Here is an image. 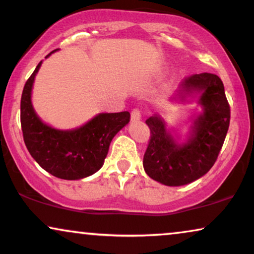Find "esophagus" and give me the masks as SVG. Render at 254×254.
<instances>
[{
	"label": "esophagus",
	"mask_w": 254,
	"mask_h": 254,
	"mask_svg": "<svg viewBox=\"0 0 254 254\" xmlns=\"http://www.w3.org/2000/svg\"><path fill=\"white\" fill-rule=\"evenodd\" d=\"M130 117H131V120H133V121L140 120V119H141V111H140V109H137V107H135V109L131 110Z\"/></svg>",
	"instance_id": "obj_1"
}]
</instances>
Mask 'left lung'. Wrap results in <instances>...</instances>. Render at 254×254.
I'll return each instance as SVG.
<instances>
[{"label": "left lung", "mask_w": 254, "mask_h": 254, "mask_svg": "<svg viewBox=\"0 0 254 254\" xmlns=\"http://www.w3.org/2000/svg\"><path fill=\"white\" fill-rule=\"evenodd\" d=\"M182 91H200L203 106L185 144L177 143L161 118L154 116L145 121L150 138L143 157L144 171L168 186L186 185L206 175L216 162L230 124V105L217 75H190L183 81Z\"/></svg>", "instance_id": "obj_1"}]
</instances>
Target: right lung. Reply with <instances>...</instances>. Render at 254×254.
Segmentation results:
<instances>
[{
	"instance_id": "add662e5",
	"label": "right lung",
	"mask_w": 254,
	"mask_h": 254,
	"mask_svg": "<svg viewBox=\"0 0 254 254\" xmlns=\"http://www.w3.org/2000/svg\"><path fill=\"white\" fill-rule=\"evenodd\" d=\"M40 65L41 61L24 85L20 99V125L27 150L41 168L58 178L75 180L91 176L103 166L111 141L128 124L130 114L127 111L100 113L74 130L47 126L31 104V90Z\"/></svg>"
}]
</instances>
